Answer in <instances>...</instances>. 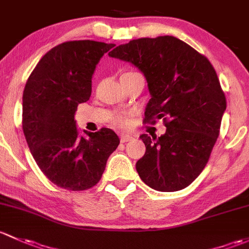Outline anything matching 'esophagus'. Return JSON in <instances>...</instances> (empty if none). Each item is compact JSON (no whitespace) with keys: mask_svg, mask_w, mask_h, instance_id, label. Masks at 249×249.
<instances>
[{"mask_svg":"<svg viewBox=\"0 0 249 249\" xmlns=\"http://www.w3.org/2000/svg\"><path fill=\"white\" fill-rule=\"evenodd\" d=\"M120 139H121V142H130L133 138H132V135L124 134V133H122V134L120 135Z\"/></svg>","mask_w":249,"mask_h":249,"instance_id":"34e87169","label":"esophagus"}]
</instances>
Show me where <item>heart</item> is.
<instances>
[{
  "instance_id": "obj_1",
  "label": "heart",
  "mask_w": 249,
  "mask_h": 249,
  "mask_svg": "<svg viewBox=\"0 0 249 249\" xmlns=\"http://www.w3.org/2000/svg\"><path fill=\"white\" fill-rule=\"evenodd\" d=\"M128 73H129V71H128ZM114 122L117 125H124L125 124H127V120H125L124 116H121V115H116L114 119Z\"/></svg>"
}]
</instances>
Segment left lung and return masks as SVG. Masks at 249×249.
I'll use <instances>...</instances> for the list:
<instances>
[{"label": "left lung", "instance_id": "left-lung-1", "mask_svg": "<svg viewBox=\"0 0 249 249\" xmlns=\"http://www.w3.org/2000/svg\"><path fill=\"white\" fill-rule=\"evenodd\" d=\"M110 57L130 62L145 75L151 99L145 124L163 119L160 137L140 135L146 152L137 162L140 178L160 192L186 188L209 162L227 99L210 61L173 36L139 38L115 47Z\"/></svg>", "mask_w": 249, "mask_h": 249}]
</instances>
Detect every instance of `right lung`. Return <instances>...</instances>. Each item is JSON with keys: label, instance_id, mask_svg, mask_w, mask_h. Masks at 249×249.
I'll use <instances>...</instances> for the list:
<instances>
[{"label": "right lung", "instance_id": "add662e5", "mask_svg": "<svg viewBox=\"0 0 249 249\" xmlns=\"http://www.w3.org/2000/svg\"><path fill=\"white\" fill-rule=\"evenodd\" d=\"M115 44L71 40L49 50L31 73L22 94V129L42 173L56 186L85 191L98 183L120 143L110 128L98 132L75 125L76 109L89 99L92 75Z\"/></svg>", "mask_w": 249, "mask_h": 249}]
</instances>
